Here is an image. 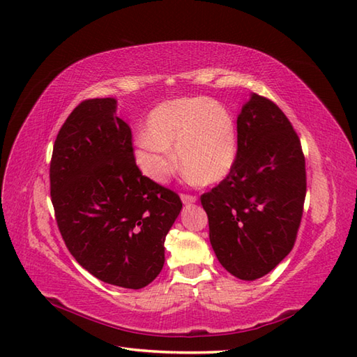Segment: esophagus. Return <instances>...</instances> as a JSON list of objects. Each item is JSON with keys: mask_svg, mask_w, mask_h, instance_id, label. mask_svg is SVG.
Segmentation results:
<instances>
[{"mask_svg": "<svg viewBox=\"0 0 357 357\" xmlns=\"http://www.w3.org/2000/svg\"><path fill=\"white\" fill-rule=\"evenodd\" d=\"M181 199H183V202L184 204H193V202H196V196L195 195H187V193H183L181 195Z\"/></svg>", "mask_w": 357, "mask_h": 357, "instance_id": "1", "label": "esophagus"}]
</instances>
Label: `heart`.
I'll use <instances>...</instances> for the list:
<instances>
[{"mask_svg":"<svg viewBox=\"0 0 357 357\" xmlns=\"http://www.w3.org/2000/svg\"><path fill=\"white\" fill-rule=\"evenodd\" d=\"M176 146L185 174L198 184L225 178L236 159L234 121L222 104L208 98H179L149 113L146 133L136 141V162L155 181H164L176 165Z\"/></svg>","mask_w":357,"mask_h":357,"instance_id":"heart-1","label":"heart"}]
</instances>
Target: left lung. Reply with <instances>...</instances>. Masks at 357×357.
<instances>
[{"label":"left lung","mask_w":357,"mask_h":357,"mask_svg":"<svg viewBox=\"0 0 357 357\" xmlns=\"http://www.w3.org/2000/svg\"><path fill=\"white\" fill-rule=\"evenodd\" d=\"M307 193L298 133L271 100L253 93L238 116V151L229 174L201 195L210 244L242 280L267 275L291 252Z\"/></svg>","instance_id":"8db88e82"}]
</instances>
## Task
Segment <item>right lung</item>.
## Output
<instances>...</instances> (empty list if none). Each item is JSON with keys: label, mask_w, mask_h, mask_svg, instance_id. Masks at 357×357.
Listing matches in <instances>:
<instances>
[{"label": "right lung", "mask_w": 357, "mask_h": 357, "mask_svg": "<svg viewBox=\"0 0 357 357\" xmlns=\"http://www.w3.org/2000/svg\"><path fill=\"white\" fill-rule=\"evenodd\" d=\"M50 198L66 247L90 275L138 290L161 273L183 202L136 165L132 130L113 98L82 101L59 128Z\"/></svg>", "instance_id": "right-lung-1"}]
</instances>
